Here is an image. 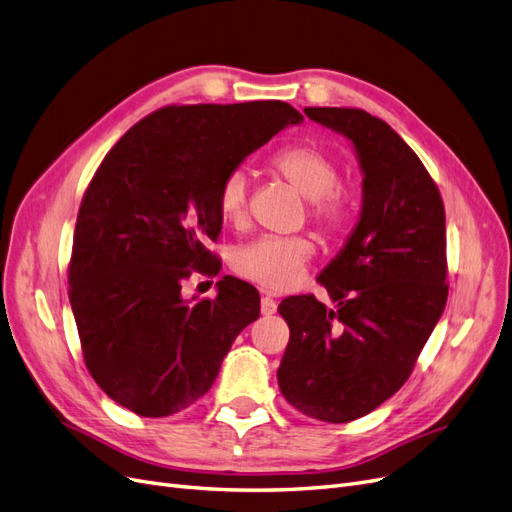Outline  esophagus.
Here are the masks:
<instances>
[{
    "label": "esophagus",
    "instance_id": "obj_1",
    "mask_svg": "<svg viewBox=\"0 0 512 512\" xmlns=\"http://www.w3.org/2000/svg\"><path fill=\"white\" fill-rule=\"evenodd\" d=\"M260 312L262 316H271L277 312V303L271 297H262L260 299Z\"/></svg>",
    "mask_w": 512,
    "mask_h": 512
}]
</instances>
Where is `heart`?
Segmentation results:
<instances>
[{
  "label": "heart",
  "instance_id": "heart-1",
  "mask_svg": "<svg viewBox=\"0 0 512 512\" xmlns=\"http://www.w3.org/2000/svg\"><path fill=\"white\" fill-rule=\"evenodd\" d=\"M271 168L303 198L309 200V220L324 235L342 232L354 213V192L339 181V162L318 145H292L277 151ZM222 220L243 226L250 215V181L243 168H232L218 192ZM314 256V241L305 235L260 237L243 245L232 258L235 271L269 290L297 286L307 262Z\"/></svg>",
  "mask_w": 512,
  "mask_h": 512
}]
</instances>
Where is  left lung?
Returning <instances> with one entry per match:
<instances>
[{
  "instance_id": "left-lung-1",
  "label": "left lung",
  "mask_w": 512,
  "mask_h": 512,
  "mask_svg": "<svg viewBox=\"0 0 512 512\" xmlns=\"http://www.w3.org/2000/svg\"><path fill=\"white\" fill-rule=\"evenodd\" d=\"M305 115L352 141L365 173L363 211L342 254L318 277L335 309L314 294L277 307L290 329L277 382L299 412L348 423L404 386L444 312V203L386 121L337 106H307Z\"/></svg>"
}]
</instances>
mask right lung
<instances>
[{
  "mask_svg": "<svg viewBox=\"0 0 512 512\" xmlns=\"http://www.w3.org/2000/svg\"><path fill=\"white\" fill-rule=\"evenodd\" d=\"M303 115L286 102L170 104L106 153L81 200L68 297L91 378L138 416L192 406L235 337L260 316L258 290L232 275L188 303L183 280L218 275L222 179Z\"/></svg>",
  "mask_w": 512,
  "mask_h": 512,
  "instance_id": "right-lung-1",
  "label": "right lung"
}]
</instances>
